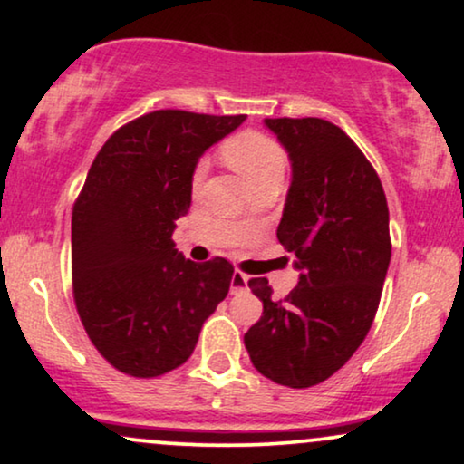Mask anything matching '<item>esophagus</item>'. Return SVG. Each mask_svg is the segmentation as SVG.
I'll return each mask as SVG.
<instances>
[{"mask_svg":"<svg viewBox=\"0 0 464 464\" xmlns=\"http://www.w3.org/2000/svg\"><path fill=\"white\" fill-rule=\"evenodd\" d=\"M248 289V276L242 272H233L231 276V293H239Z\"/></svg>","mask_w":464,"mask_h":464,"instance_id":"1","label":"esophagus"}]
</instances>
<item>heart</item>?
<instances>
[{
    "mask_svg": "<svg viewBox=\"0 0 464 464\" xmlns=\"http://www.w3.org/2000/svg\"><path fill=\"white\" fill-rule=\"evenodd\" d=\"M222 154H225L227 162L231 164L250 186L255 184V181L267 178V175H283L286 167V154L285 150L280 148L278 140H274L272 137H267V134L256 130L239 132L233 139H228L225 148H222ZM205 167H208L205 160H201L195 167V173H192V181H195V184L203 179Z\"/></svg>",
    "mask_w": 464,
    "mask_h": 464,
    "instance_id": "heart-1",
    "label": "heart"
}]
</instances>
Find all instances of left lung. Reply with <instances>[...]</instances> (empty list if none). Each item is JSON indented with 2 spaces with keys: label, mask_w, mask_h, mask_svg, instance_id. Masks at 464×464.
Instances as JSON below:
<instances>
[{
  "label": "left lung",
  "mask_w": 464,
  "mask_h": 464,
  "mask_svg": "<svg viewBox=\"0 0 464 464\" xmlns=\"http://www.w3.org/2000/svg\"><path fill=\"white\" fill-rule=\"evenodd\" d=\"M291 160L278 242L297 256L300 283L274 300L267 278L248 286L263 316L246 332L252 366L293 390L330 379L363 343L390 267V212L362 150L319 117L266 120Z\"/></svg>",
  "instance_id": "left-lung-1"
}]
</instances>
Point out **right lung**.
Masks as SVG:
<instances>
[{
	"mask_svg": "<svg viewBox=\"0 0 464 464\" xmlns=\"http://www.w3.org/2000/svg\"><path fill=\"white\" fill-rule=\"evenodd\" d=\"M244 120L154 111L93 158L72 209V291L87 336L120 372L151 379L181 366L227 297L231 263L184 259L171 236L198 158Z\"/></svg>",
	"mask_w": 464,
	"mask_h": 464,
	"instance_id": "obj_1",
	"label": "right lung"
}]
</instances>
